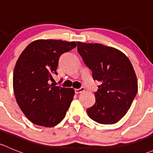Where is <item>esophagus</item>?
I'll use <instances>...</instances> for the list:
<instances>
[{"label": "esophagus", "mask_w": 153, "mask_h": 153, "mask_svg": "<svg viewBox=\"0 0 153 153\" xmlns=\"http://www.w3.org/2000/svg\"><path fill=\"white\" fill-rule=\"evenodd\" d=\"M84 91V87H81V88H80V89H75V94L81 93V92H83Z\"/></svg>", "instance_id": "34e87169"}]
</instances>
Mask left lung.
I'll return each instance as SVG.
<instances>
[{"instance_id": "left-lung-1", "label": "left lung", "mask_w": 153, "mask_h": 153, "mask_svg": "<svg viewBox=\"0 0 153 153\" xmlns=\"http://www.w3.org/2000/svg\"><path fill=\"white\" fill-rule=\"evenodd\" d=\"M78 52L101 83L95 103L86 109L91 119L113 124L126 115L138 92V81L129 58L121 51L101 44L78 42Z\"/></svg>"}]
</instances>
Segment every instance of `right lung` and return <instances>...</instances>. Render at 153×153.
<instances>
[{
    "label": "right lung",
    "mask_w": 153,
    "mask_h": 153,
    "mask_svg": "<svg viewBox=\"0 0 153 153\" xmlns=\"http://www.w3.org/2000/svg\"><path fill=\"white\" fill-rule=\"evenodd\" d=\"M76 46L75 41L36 40L18 58L13 73L14 94L20 109L33 124L53 127L65 117L75 90L49 82L57 75L60 56Z\"/></svg>",
    "instance_id": "obj_1"
}]
</instances>
